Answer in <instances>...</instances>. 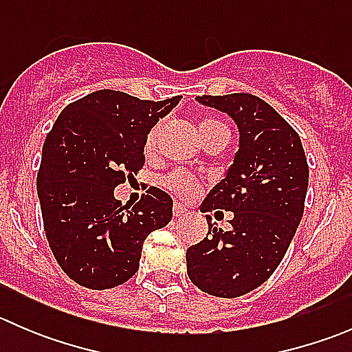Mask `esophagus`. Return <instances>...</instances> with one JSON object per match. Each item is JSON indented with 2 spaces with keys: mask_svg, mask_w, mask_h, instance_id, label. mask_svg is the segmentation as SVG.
Instances as JSON below:
<instances>
[{
  "mask_svg": "<svg viewBox=\"0 0 352 352\" xmlns=\"http://www.w3.org/2000/svg\"><path fill=\"white\" fill-rule=\"evenodd\" d=\"M173 214H175L177 218H182V216H186L187 214L186 206H182L180 202H177V204L173 206Z\"/></svg>",
  "mask_w": 352,
  "mask_h": 352,
  "instance_id": "esophagus-1",
  "label": "esophagus"
}]
</instances>
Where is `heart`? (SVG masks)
<instances>
[{
  "label": "heart",
  "mask_w": 352,
  "mask_h": 352,
  "mask_svg": "<svg viewBox=\"0 0 352 352\" xmlns=\"http://www.w3.org/2000/svg\"><path fill=\"white\" fill-rule=\"evenodd\" d=\"M163 127H165L163 122L155 124L150 129V133L146 134V140H144V151H146L148 155L155 153L156 148H158V140ZM218 134H228V127H226V124H223L221 120L212 119V117H206V119H202L201 122H199V136H201L202 143L211 140L212 136H218ZM162 186L165 187L166 190H170V192L182 199H194L197 194H201L202 190L199 180L194 179L189 173L184 172V170H173V172L166 173L162 179Z\"/></svg>",
  "instance_id": "1"
}]
</instances>
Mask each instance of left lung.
<instances>
[{
	"instance_id": "obj_1",
	"label": "left lung",
	"mask_w": 352,
	"mask_h": 352,
	"mask_svg": "<svg viewBox=\"0 0 352 352\" xmlns=\"http://www.w3.org/2000/svg\"><path fill=\"white\" fill-rule=\"evenodd\" d=\"M197 100L235 119L240 150L201 208L216 216L232 211V230H218L206 216L209 236L187 248V274L204 293L236 298L281 264L305 211L308 163L296 131L262 98L242 91Z\"/></svg>"
}]
</instances>
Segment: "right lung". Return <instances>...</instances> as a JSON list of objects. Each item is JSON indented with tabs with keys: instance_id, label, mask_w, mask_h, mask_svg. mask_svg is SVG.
<instances>
[{
	"instance_id": "obj_1",
	"label": "right lung",
	"mask_w": 352,
	"mask_h": 352,
	"mask_svg": "<svg viewBox=\"0 0 352 352\" xmlns=\"http://www.w3.org/2000/svg\"><path fill=\"white\" fill-rule=\"evenodd\" d=\"M179 100L98 90L67 105L49 131L37 173L44 232L80 286L109 289L133 278L146 236L172 219L163 190L150 187L131 208L113 189L143 168L146 134Z\"/></svg>"
}]
</instances>
